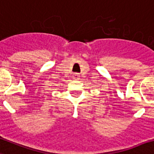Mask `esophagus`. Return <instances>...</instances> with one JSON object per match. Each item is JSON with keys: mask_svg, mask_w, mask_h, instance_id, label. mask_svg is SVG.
<instances>
[{"mask_svg": "<svg viewBox=\"0 0 154 154\" xmlns=\"http://www.w3.org/2000/svg\"><path fill=\"white\" fill-rule=\"evenodd\" d=\"M79 77H80V76H79V74L78 73H74L73 75H72V79H75V80H78L79 79Z\"/></svg>", "mask_w": 154, "mask_h": 154, "instance_id": "esophagus-1", "label": "esophagus"}]
</instances>
